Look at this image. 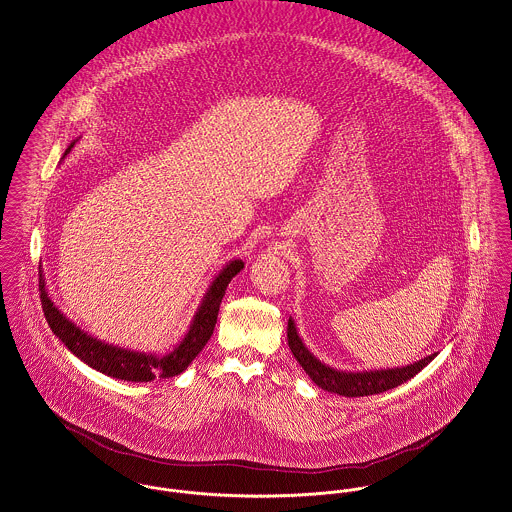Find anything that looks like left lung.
I'll list each match as a JSON object with an SVG mask.
<instances>
[{
    "mask_svg": "<svg viewBox=\"0 0 512 512\" xmlns=\"http://www.w3.org/2000/svg\"><path fill=\"white\" fill-rule=\"evenodd\" d=\"M288 347L306 374L312 378L321 390L331 394L345 395V397H362V395L382 394L392 388L401 386L403 382L411 380L419 374L427 364H431L438 353L429 354L413 364L397 366V368H382V370H362V372H349L337 370L321 362L317 356L310 353L306 343L302 341L296 321L288 319Z\"/></svg>",
    "mask_w": 512,
    "mask_h": 512,
    "instance_id": "8db88e82",
    "label": "left lung"
}]
</instances>
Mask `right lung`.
Instances as JSON below:
<instances>
[{
    "instance_id": "add662e5",
    "label": "right lung",
    "mask_w": 512,
    "mask_h": 512,
    "mask_svg": "<svg viewBox=\"0 0 512 512\" xmlns=\"http://www.w3.org/2000/svg\"><path fill=\"white\" fill-rule=\"evenodd\" d=\"M76 142L78 140H74L66 148L62 159L72 152ZM241 269L243 261L232 259L222 267V271H218V275L208 284L185 337L169 353L163 354L124 349L83 331L52 302L46 288L44 271L39 267L40 302L52 333L68 347L70 353L76 354L81 362H85L97 372H103L105 376L124 382H152L156 378H173L181 374L197 358L214 331L226 288Z\"/></svg>"
}]
</instances>
